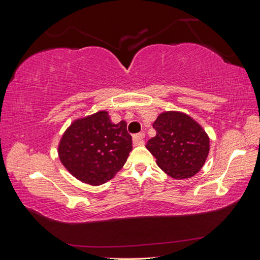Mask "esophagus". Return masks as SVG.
Instances as JSON below:
<instances>
[{
    "label": "esophagus",
    "mask_w": 260,
    "mask_h": 260,
    "mask_svg": "<svg viewBox=\"0 0 260 260\" xmlns=\"http://www.w3.org/2000/svg\"><path fill=\"white\" fill-rule=\"evenodd\" d=\"M144 137L145 135L142 132V133H138V135L133 136V144H135V146H139V145H142L144 143Z\"/></svg>",
    "instance_id": "34e87169"
}]
</instances>
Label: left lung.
<instances>
[{
	"mask_svg": "<svg viewBox=\"0 0 260 260\" xmlns=\"http://www.w3.org/2000/svg\"><path fill=\"white\" fill-rule=\"evenodd\" d=\"M156 136L146 148L158 167L177 180L192 178L203 168L209 153V137L192 117L181 112H164L153 123Z\"/></svg>",
	"mask_w": 260,
	"mask_h": 260,
	"instance_id": "8db88e82",
	"label": "left lung"
}]
</instances>
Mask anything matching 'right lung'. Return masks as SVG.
<instances>
[{
    "label": "right lung",
    "instance_id": "right-lung-1",
    "mask_svg": "<svg viewBox=\"0 0 260 260\" xmlns=\"http://www.w3.org/2000/svg\"><path fill=\"white\" fill-rule=\"evenodd\" d=\"M131 149L127 122L113 123L106 111H100L73 121L62 135L57 152L70 175L98 186L115 177Z\"/></svg>",
    "mask_w": 260,
    "mask_h": 260
}]
</instances>
